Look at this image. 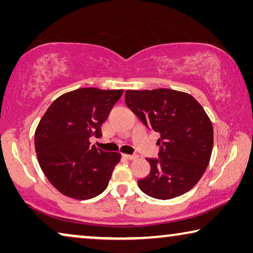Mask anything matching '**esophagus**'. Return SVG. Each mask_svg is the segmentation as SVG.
<instances>
[{"mask_svg":"<svg viewBox=\"0 0 253 253\" xmlns=\"http://www.w3.org/2000/svg\"><path fill=\"white\" fill-rule=\"evenodd\" d=\"M124 158L127 159V160H134V159H137V155H134V154H124Z\"/></svg>","mask_w":253,"mask_h":253,"instance_id":"obj_1","label":"esophagus"}]
</instances>
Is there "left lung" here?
Returning <instances> with one entry per match:
<instances>
[{
    "mask_svg": "<svg viewBox=\"0 0 253 253\" xmlns=\"http://www.w3.org/2000/svg\"><path fill=\"white\" fill-rule=\"evenodd\" d=\"M126 103L148 129L160 134L159 158H148L151 170L138 181L147 196L171 199L195 186L213 150L210 117L192 95L168 88L126 92Z\"/></svg>",
    "mask_w": 253,
    "mask_h": 253,
    "instance_id": "left-lung-1",
    "label": "left lung"
}]
</instances>
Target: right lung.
<instances>
[{"instance_id":"right-lung-1","label":"right lung","mask_w":253,"mask_h":253,"mask_svg":"<svg viewBox=\"0 0 253 253\" xmlns=\"http://www.w3.org/2000/svg\"><path fill=\"white\" fill-rule=\"evenodd\" d=\"M122 93L123 89H75L55 100L38 124V161L48 181L63 195L86 200L108 186L121 154L91 146L89 138L102 136L101 124Z\"/></svg>"}]
</instances>
